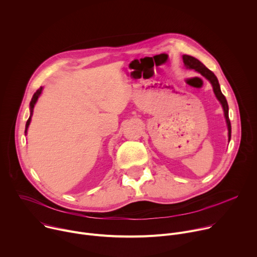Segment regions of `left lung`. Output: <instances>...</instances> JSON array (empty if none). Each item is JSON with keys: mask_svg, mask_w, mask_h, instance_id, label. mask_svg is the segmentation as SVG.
<instances>
[{"mask_svg": "<svg viewBox=\"0 0 257 257\" xmlns=\"http://www.w3.org/2000/svg\"><path fill=\"white\" fill-rule=\"evenodd\" d=\"M183 63H184L185 67L187 69H193L194 71H196L199 74H201L204 78H206L213 89L214 95L217 98V100L219 101V103L222 104L223 111H224V116L226 119V123H227V127H228V137H229V142L231 139V122L229 119V105L227 102V99L225 97V95L222 93L221 87H219V83L218 80L216 78V76L213 74V73L207 69L199 60H197L194 57L188 56V55H183Z\"/></svg>", "mask_w": 257, "mask_h": 257, "instance_id": "obj_1", "label": "left lung"}]
</instances>
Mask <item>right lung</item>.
<instances>
[{
	"label": "right lung",
	"instance_id": "add662e5",
	"mask_svg": "<svg viewBox=\"0 0 257 257\" xmlns=\"http://www.w3.org/2000/svg\"><path fill=\"white\" fill-rule=\"evenodd\" d=\"M43 89H44V87H40L38 90H36V92L33 94L32 98H31V101H30V103H29L30 116H29V118H28V120H27V122H26V125H25V135L27 134V130H28L29 124H30V122H31V117H32V114H33V108H34V105H35L36 101H38L39 97L41 96V94H42V92H43Z\"/></svg>",
	"mask_w": 257,
	"mask_h": 257
}]
</instances>
